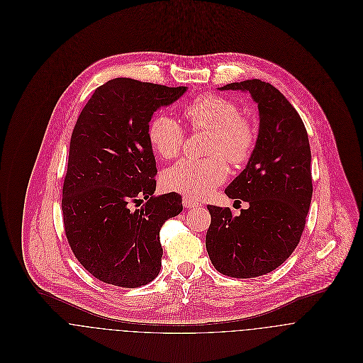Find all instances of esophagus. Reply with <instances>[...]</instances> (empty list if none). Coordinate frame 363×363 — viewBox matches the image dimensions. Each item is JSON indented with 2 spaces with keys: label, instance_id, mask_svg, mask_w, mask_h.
I'll return each instance as SVG.
<instances>
[{
  "label": "esophagus",
  "instance_id": "34e87169",
  "mask_svg": "<svg viewBox=\"0 0 363 363\" xmlns=\"http://www.w3.org/2000/svg\"><path fill=\"white\" fill-rule=\"evenodd\" d=\"M183 206L186 208L201 207V203L190 199V197H183Z\"/></svg>",
  "mask_w": 363,
  "mask_h": 363
}]
</instances>
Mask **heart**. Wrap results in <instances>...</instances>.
<instances>
[{
	"label": "heart",
	"mask_w": 363,
	"mask_h": 363,
	"mask_svg": "<svg viewBox=\"0 0 363 363\" xmlns=\"http://www.w3.org/2000/svg\"><path fill=\"white\" fill-rule=\"evenodd\" d=\"M240 107L233 101L206 95L184 108V116L193 130L209 131L204 160L182 159L169 167L163 176V186L191 199H201L220 186L228 177V164H243L253 154L257 133L255 125L240 116ZM147 137L156 155L173 159L183 148L186 133L173 117L159 113L147 127Z\"/></svg>",
	"instance_id": "1"
}]
</instances>
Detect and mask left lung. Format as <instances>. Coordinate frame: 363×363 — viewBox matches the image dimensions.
Here are the masks:
<instances>
[{
  "instance_id": "1",
  "label": "left lung",
  "mask_w": 363,
  "mask_h": 363,
  "mask_svg": "<svg viewBox=\"0 0 363 363\" xmlns=\"http://www.w3.org/2000/svg\"><path fill=\"white\" fill-rule=\"evenodd\" d=\"M220 89L252 94L259 130L246 169L225 190L250 207L235 216L228 207L207 206L206 246L220 274L255 278L278 268L299 245L313 194L311 145L299 113L271 84L247 79Z\"/></svg>"
}]
</instances>
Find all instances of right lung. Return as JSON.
Segmentation results:
<instances>
[{
  "label": "right lung",
  "instance_id": "1",
  "mask_svg": "<svg viewBox=\"0 0 363 363\" xmlns=\"http://www.w3.org/2000/svg\"><path fill=\"white\" fill-rule=\"evenodd\" d=\"M186 86L116 78L95 89L74 127L62 186V220L74 256L99 281L138 288L160 271L163 223L182 196L154 197L157 173L147 137L152 114ZM147 199L140 210L134 204Z\"/></svg>",
  "mask_w": 363,
  "mask_h": 363
}]
</instances>
